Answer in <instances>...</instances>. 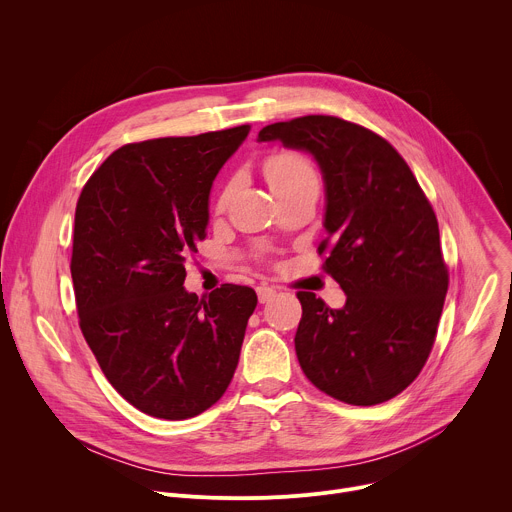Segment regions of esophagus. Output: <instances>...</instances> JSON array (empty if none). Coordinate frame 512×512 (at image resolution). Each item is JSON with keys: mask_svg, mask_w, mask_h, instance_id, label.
Returning <instances> with one entry per match:
<instances>
[{"mask_svg": "<svg viewBox=\"0 0 512 512\" xmlns=\"http://www.w3.org/2000/svg\"><path fill=\"white\" fill-rule=\"evenodd\" d=\"M273 296H275V287H271V285H265V283L257 287V298H259V304H265V302H269Z\"/></svg>", "mask_w": 512, "mask_h": 512, "instance_id": "obj_1", "label": "esophagus"}]
</instances>
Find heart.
Listing matches in <instances>:
<instances>
[{
    "label": "heart",
    "mask_w": 512,
    "mask_h": 512,
    "mask_svg": "<svg viewBox=\"0 0 512 512\" xmlns=\"http://www.w3.org/2000/svg\"><path fill=\"white\" fill-rule=\"evenodd\" d=\"M265 176H267V182L273 192L279 188L306 182V180H316L312 166L300 154H294V152L273 154L265 162ZM231 192H233V184L225 186V190L221 192V198H218V206H223L229 200Z\"/></svg>",
    "instance_id": "b5f03b06"
}]
</instances>
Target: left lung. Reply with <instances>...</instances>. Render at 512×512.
I'll use <instances>...</instances> for the list:
<instances>
[{
    "instance_id": "left-lung-1",
    "label": "left lung",
    "mask_w": 512,
    "mask_h": 512,
    "mask_svg": "<svg viewBox=\"0 0 512 512\" xmlns=\"http://www.w3.org/2000/svg\"><path fill=\"white\" fill-rule=\"evenodd\" d=\"M257 141L308 152L324 180L326 271L346 304L298 291L296 354L304 375L350 405L407 389L431 352L448 294L437 218L389 141L356 123L306 115L267 125Z\"/></svg>"
}]
</instances>
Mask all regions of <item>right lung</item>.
I'll list each match as a JSON object with an SVG mask.
<instances>
[{
	"mask_svg": "<svg viewBox=\"0 0 512 512\" xmlns=\"http://www.w3.org/2000/svg\"><path fill=\"white\" fill-rule=\"evenodd\" d=\"M249 125L129 143L85 184L70 275L81 330L139 411L188 419L227 391L257 306L247 285L198 298L184 263L206 237L210 188Z\"/></svg>",
	"mask_w": 512,
	"mask_h": 512,
	"instance_id": "right-lung-1",
	"label": "right lung"
}]
</instances>
